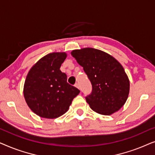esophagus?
I'll list each match as a JSON object with an SVG mask.
<instances>
[{"mask_svg":"<svg viewBox=\"0 0 155 155\" xmlns=\"http://www.w3.org/2000/svg\"><path fill=\"white\" fill-rule=\"evenodd\" d=\"M75 86L77 88H78V89H80V86H79V84L78 83H75Z\"/></svg>","mask_w":155,"mask_h":155,"instance_id":"obj_1","label":"esophagus"}]
</instances>
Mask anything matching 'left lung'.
Segmentation results:
<instances>
[{
	"label": "left lung",
	"instance_id": "left-lung-1",
	"mask_svg": "<svg viewBox=\"0 0 155 155\" xmlns=\"http://www.w3.org/2000/svg\"><path fill=\"white\" fill-rule=\"evenodd\" d=\"M71 55L83 68L92 85L86 101L93 111L111 115L125 104L130 82L121 64L107 53L93 48L73 50Z\"/></svg>",
	"mask_w": 155,
	"mask_h": 155
}]
</instances>
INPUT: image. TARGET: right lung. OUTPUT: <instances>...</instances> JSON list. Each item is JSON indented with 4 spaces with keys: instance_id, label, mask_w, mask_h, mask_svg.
<instances>
[{
    "instance_id": "add662e5",
    "label": "right lung",
    "mask_w": 155,
    "mask_h": 155,
    "mask_svg": "<svg viewBox=\"0 0 155 155\" xmlns=\"http://www.w3.org/2000/svg\"><path fill=\"white\" fill-rule=\"evenodd\" d=\"M67 57L65 52H54L39 59L29 70L24 84L25 101L40 117L56 118L68 111L72 101L80 93L67 82L61 71Z\"/></svg>"
}]
</instances>
